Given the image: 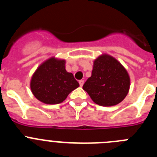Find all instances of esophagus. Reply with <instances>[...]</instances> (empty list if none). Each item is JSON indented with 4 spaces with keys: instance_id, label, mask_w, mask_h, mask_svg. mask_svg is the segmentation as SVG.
Instances as JSON below:
<instances>
[{
    "instance_id": "obj_1",
    "label": "esophagus",
    "mask_w": 157,
    "mask_h": 157,
    "mask_svg": "<svg viewBox=\"0 0 157 157\" xmlns=\"http://www.w3.org/2000/svg\"><path fill=\"white\" fill-rule=\"evenodd\" d=\"M78 82H79V85H80V86H81V87L82 86L83 84H84V81H83V80H80Z\"/></svg>"
}]
</instances>
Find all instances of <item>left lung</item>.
Segmentation results:
<instances>
[{"label":"left lung","mask_w":157,"mask_h":157,"mask_svg":"<svg viewBox=\"0 0 157 157\" xmlns=\"http://www.w3.org/2000/svg\"><path fill=\"white\" fill-rule=\"evenodd\" d=\"M130 86V78L127 69L115 57L103 53L94 59L92 75L82 89L94 103L109 107L123 101Z\"/></svg>","instance_id":"obj_1"}]
</instances>
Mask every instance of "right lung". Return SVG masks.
I'll return each mask as SVG.
<instances>
[{"instance_id":"right-lung-1","label":"right lung","mask_w":157,"mask_h":157,"mask_svg":"<svg viewBox=\"0 0 157 157\" xmlns=\"http://www.w3.org/2000/svg\"><path fill=\"white\" fill-rule=\"evenodd\" d=\"M65 63V59L52 56L37 67L32 75L30 86L38 101L46 105L62 103L79 86L73 74L66 71Z\"/></svg>"}]
</instances>
